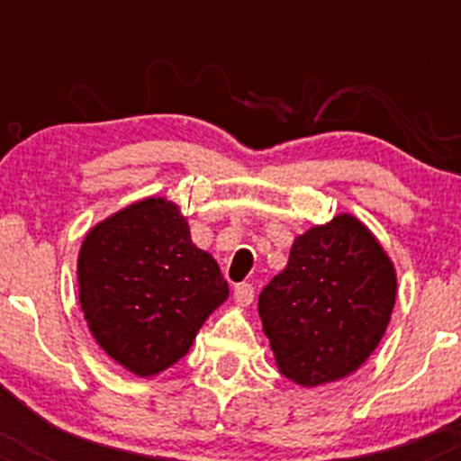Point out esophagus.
I'll return each instance as SVG.
<instances>
[{
	"label": "esophagus",
	"instance_id": "34e87169",
	"mask_svg": "<svg viewBox=\"0 0 461 461\" xmlns=\"http://www.w3.org/2000/svg\"><path fill=\"white\" fill-rule=\"evenodd\" d=\"M234 301L236 305H240V308H248V305L254 301V285H249V283H240V285H236Z\"/></svg>",
	"mask_w": 461,
	"mask_h": 461
}]
</instances>
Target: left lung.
Segmentation results:
<instances>
[{
    "label": "left lung",
    "mask_w": 461,
    "mask_h": 461,
    "mask_svg": "<svg viewBox=\"0 0 461 461\" xmlns=\"http://www.w3.org/2000/svg\"><path fill=\"white\" fill-rule=\"evenodd\" d=\"M394 301L393 260L359 218L339 213L310 227L258 296L278 373L301 388L357 373L379 346Z\"/></svg>",
    "instance_id": "left-lung-1"
}]
</instances>
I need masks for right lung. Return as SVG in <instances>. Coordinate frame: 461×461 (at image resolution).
Wrapping results in <instances>:
<instances>
[{
  "instance_id": "obj_1",
  "label": "right lung",
  "mask_w": 461,
  "mask_h": 461,
  "mask_svg": "<svg viewBox=\"0 0 461 461\" xmlns=\"http://www.w3.org/2000/svg\"><path fill=\"white\" fill-rule=\"evenodd\" d=\"M77 285L88 332L138 376L183 359L230 296L216 260L192 243L187 218L162 196L127 204L86 231Z\"/></svg>"
}]
</instances>
